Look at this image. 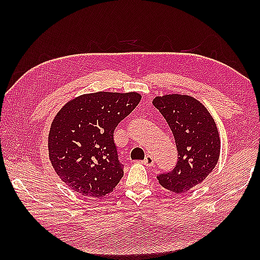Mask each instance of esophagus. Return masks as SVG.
<instances>
[{
    "instance_id": "obj_1",
    "label": "esophagus",
    "mask_w": 260,
    "mask_h": 260,
    "mask_svg": "<svg viewBox=\"0 0 260 260\" xmlns=\"http://www.w3.org/2000/svg\"><path fill=\"white\" fill-rule=\"evenodd\" d=\"M143 163H144L146 167H153L154 165V158L152 155H146L145 158L143 159Z\"/></svg>"
}]
</instances>
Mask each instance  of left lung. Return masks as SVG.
I'll list each match as a JSON object with an SVG mask.
<instances>
[{"instance_id":"obj_1","label":"left lung","mask_w":260,"mask_h":260,"mask_svg":"<svg viewBox=\"0 0 260 260\" xmlns=\"http://www.w3.org/2000/svg\"><path fill=\"white\" fill-rule=\"evenodd\" d=\"M152 104L167 120L178 148L176 167L158 175V183L180 194L202 183L217 165L221 148L217 124L207 107L190 95L167 93L154 97Z\"/></svg>"}]
</instances>
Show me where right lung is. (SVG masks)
<instances>
[{
	"label": "right lung",
	"instance_id": "obj_1",
	"mask_svg": "<svg viewBox=\"0 0 260 260\" xmlns=\"http://www.w3.org/2000/svg\"><path fill=\"white\" fill-rule=\"evenodd\" d=\"M137 91H97L77 96L53 118L48 136L49 158L71 190L102 199L123 178L114 131L141 102Z\"/></svg>",
	"mask_w": 260,
	"mask_h": 260
}]
</instances>
